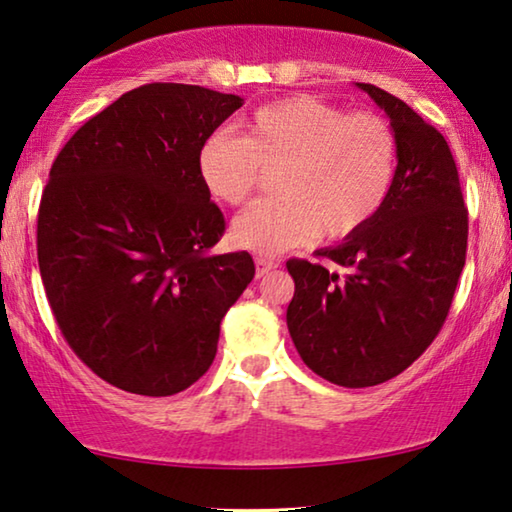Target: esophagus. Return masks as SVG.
Masks as SVG:
<instances>
[{
    "mask_svg": "<svg viewBox=\"0 0 512 512\" xmlns=\"http://www.w3.org/2000/svg\"><path fill=\"white\" fill-rule=\"evenodd\" d=\"M255 264H257V276H264V273H269L273 269H278V259L276 257H266V255H259L255 257Z\"/></svg>",
    "mask_w": 512,
    "mask_h": 512,
    "instance_id": "esophagus-1",
    "label": "esophagus"
}]
</instances>
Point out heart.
Segmentation results:
<instances>
[{"instance_id": "b5f03b06", "label": "heart", "mask_w": 512, "mask_h": 512, "mask_svg": "<svg viewBox=\"0 0 512 512\" xmlns=\"http://www.w3.org/2000/svg\"><path fill=\"white\" fill-rule=\"evenodd\" d=\"M397 155L385 118L299 95L259 106L246 134L213 132L201 143L197 169L208 194L227 206H246L278 171V197L259 201L232 229L241 248L278 255L315 236L348 239L369 225L390 197Z\"/></svg>"}]
</instances>
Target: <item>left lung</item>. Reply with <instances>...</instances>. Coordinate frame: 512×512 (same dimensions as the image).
Segmentation results:
<instances>
[{
  "label": "left lung",
  "instance_id": "1",
  "mask_svg": "<svg viewBox=\"0 0 512 512\" xmlns=\"http://www.w3.org/2000/svg\"><path fill=\"white\" fill-rule=\"evenodd\" d=\"M390 118L399 164L390 197L325 264L290 259L287 329L304 364L341 387L406 371L438 336L466 262L469 211L448 141L406 102L357 83ZM331 265H343L338 277Z\"/></svg>",
  "mask_w": 512,
  "mask_h": 512
}]
</instances>
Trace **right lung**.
<instances>
[{
	"label": "right lung",
	"instance_id": "add662e5",
	"mask_svg": "<svg viewBox=\"0 0 512 512\" xmlns=\"http://www.w3.org/2000/svg\"><path fill=\"white\" fill-rule=\"evenodd\" d=\"M243 99L148 83L90 118L55 157L37 220L39 271L64 341L99 378L171 397L204 376L220 322L255 276L208 255L225 215L197 155Z\"/></svg>",
	"mask_w": 512,
	"mask_h": 512
}]
</instances>
